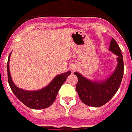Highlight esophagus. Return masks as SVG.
Segmentation results:
<instances>
[{
	"label": "esophagus",
	"instance_id": "esophagus-1",
	"mask_svg": "<svg viewBox=\"0 0 132 132\" xmlns=\"http://www.w3.org/2000/svg\"><path fill=\"white\" fill-rule=\"evenodd\" d=\"M72 69H76V67H73Z\"/></svg>",
	"mask_w": 132,
	"mask_h": 132
}]
</instances>
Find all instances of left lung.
I'll return each mask as SVG.
<instances>
[{
    "mask_svg": "<svg viewBox=\"0 0 132 132\" xmlns=\"http://www.w3.org/2000/svg\"><path fill=\"white\" fill-rule=\"evenodd\" d=\"M109 51L117 56V66L109 78L103 81H92L80 73L75 72L78 79L76 91L79 98L88 106L98 107L108 103L117 92L123 76V60L117 42L111 39Z\"/></svg>",
    "mask_w": 132,
    "mask_h": 132,
    "instance_id": "obj_1",
    "label": "left lung"
}]
</instances>
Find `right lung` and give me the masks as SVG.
Returning <instances> with one entry per match:
<instances>
[{"instance_id": "add662e5", "label": "right lung", "mask_w": 132, "mask_h": 132, "mask_svg": "<svg viewBox=\"0 0 132 132\" xmlns=\"http://www.w3.org/2000/svg\"><path fill=\"white\" fill-rule=\"evenodd\" d=\"M9 54L7 62V75L10 88L15 96L28 107L33 109H43L50 106L56 99L59 90L67 77L71 74L70 71L56 76L51 83L45 88L36 91H27L19 88L12 81L9 70Z\"/></svg>"}]
</instances>
